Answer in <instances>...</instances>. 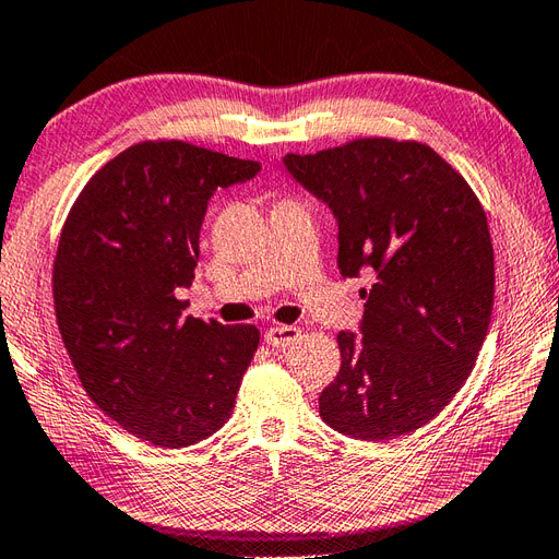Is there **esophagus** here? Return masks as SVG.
I'll return each mask as SVG.
<instances>
[{"instance_id":"1","label":"esophagus","mask_w":559,"mask_h":559,"mask_svg":"<svg viewBox=\"0 0 559 559\" xmlns=\"http://www.w3.org/2000/svg\"><path fill=\"white\" fill-rule=\"evenodd\" d=\"M297 338H300V329L295 326H274L264 333V341L271 347H288Z\"/></svg>"}]
</instances>
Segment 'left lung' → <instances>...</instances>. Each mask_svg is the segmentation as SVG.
<instances>
[{
	"instance_id": "obj_1",
	"label": "left lung",
	"mask_w": 559,
	"mask_h": 559,
	"mask_svg": "<svg viewBox=\"0 0 559 559\" xmlns=\"http://www.w3.org/2000/svg\"><path fill=\"white\" fill-rule=\"evenodd\" d=\"M283 162L338 218L341 276L373 274L361 338L338 333L321 419L373 443L417 431L460 393L486 338L496 262L484 206L417 140L357 138Z\"/></svg>"
}]
</instances>
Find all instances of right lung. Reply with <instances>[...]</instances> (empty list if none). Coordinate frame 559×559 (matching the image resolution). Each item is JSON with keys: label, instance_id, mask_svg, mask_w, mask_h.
<instances>
[{"label": "right lung", "instance_id": "1", "mask_svg": "<svg viewBox=\"0 0 559 559\" xmlns=\"http://www.w3.org/2000/svg\"><path fill=\"white\" fill-rule=\"evenodd\" d=\"M259 162L145 140L104 164L63 221L51 293L81 385L123 431L186 448L224 426L259 345L252 323L183 317L216 188Z\"/></svg>", "mask_w": 559, "mask_h": 559}]
</instances>
